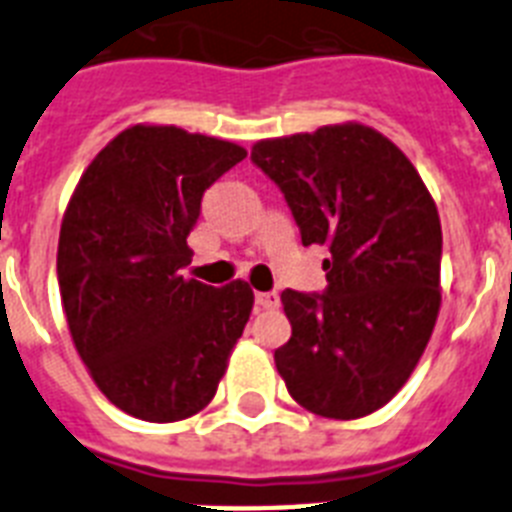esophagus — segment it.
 I'll list each match as a JSON object with an SVG mask.
<instances>
[{"label": "esophagus", "instance_id": "34e87169", "mask_svg": "<svg viewBox=\"0 0 512 512\" xmlns=\"http://www.w3.org/2000/svg\"><path fill=\"white\" fill-rule=\"evenodd\" d=\"M255 304L260 309H276L278 307V294H276V291H257Z\"/></svg>", "mask_w": 512, "mask_h": 512}]
</instances>
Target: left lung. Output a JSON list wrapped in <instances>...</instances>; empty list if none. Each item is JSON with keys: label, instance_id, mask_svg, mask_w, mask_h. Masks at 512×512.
<instances>
[{"label": "left lung", "instance_id": "left-lung-1", "mask_svg": "<svg viewBox=\"0 0 512 512\" xmlns=\"http://www.w3.org/2000/svg\"><path fill=\"white\" fill-rule=\"evenodd\" d=\"M252 163L283 192L304 247L328 249L322 294H281L291 338L278 372L312 414H372L409 380L440 312L435 200L409 158L364 124L263 140Z\"/></svg>", "mask_w": 512, "mask_h": 512}]
</instances>
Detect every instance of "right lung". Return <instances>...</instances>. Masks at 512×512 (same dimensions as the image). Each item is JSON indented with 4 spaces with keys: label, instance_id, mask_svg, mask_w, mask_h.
I'll list each match as a JSON object with an SVG mask.
<instances>
[{
    "label": "right lung",
    "instance_id": "add662e5",
    "mask_svg": "<svg viewBox=\"0 0 512 512\" xmlns=\"http://www.w3.org/2000/svg\"><path fill=\"white\" fill-rule=\"evenodd\" d=\"M247 150L137 124L93 158L62 231L57 276L80 359L117 409L179 422L216 395L252 312V289L179 273L210 184Z\"/></svg>",
    "mask_w": 512,
    "mask_h": 512
}]
</instances>
